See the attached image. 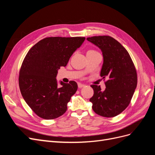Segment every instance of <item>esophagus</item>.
Returning <instances> with one entry per match:
<instances>
[{"label": "esophagus", "instance_id": "1", "mask_svg": "<svg viewBox=\"0 0 155 155\" xmlns=\"http://www.w3.org/2000/svg\"><path fill=\"white\" fill-rule=\"evenodd\" d=\"M78 87L79 88H83V87H84L85 86V85H84V84H82V83H78Z\"/></svg>", "mask_w": 155, "mask_h": 155}]
</instances>
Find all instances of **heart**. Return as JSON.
<instances>
[{"instance_id": "1", "label": "heart", "mask_w": 155, "mask_h": 155, "mask_svg": "<svg viewBox=\"0 0 155 155\" xmlns=\"http://www.w3.org/2000/svg\"><path fill=\"white\" fill-rule=\"evenodd\" d=\"M89 51H93V50H89Z\"/></svg>"}]
</instances>
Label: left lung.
I'll return each mask as SVG.
<instances>
[{
	"mask_svg": "<svg viewBox=\"0 0 155 155\" xmlns=\"http://www.w3.org/2000/svg\"><path fill=\"white\" fill-rule=\"evenodd\" d=\"M87 40L99 47L104 56L100 76L107 81L103 91L92 85L94 95L90 99L92 109L98 115L111 118L122 112L129 105L137 85V73L127 50L112 37L100 35Z\"/></svg>",
	"mask_w": 155,
	"mask_h": 155,
	"instance_id": "8db88e82",
	"label": "left lung"
}]
</instances>
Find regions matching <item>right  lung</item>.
<instances>
[{"label": "right lung", "mask_w": 155, "mask_h": 155, "mask_svg": "<svg viewBox=\"0 0 155 155\" xmlns=\"http://www.w3.org/2000/svg\"><path fill=\"white\" fill-rule=\"evenodd\" d=\"M85 37H46L36 43L23 60L18 76L21 94L35 113L45 120L63 115L78 89L74 81L60 82L56 76Z\"/></svg>", "instance_id": "right-lung-1"}]
</instances>
